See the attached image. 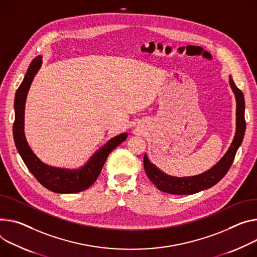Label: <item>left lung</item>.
<instances>
[{"label": "left lung", "mask_w": 257, "mask_h": 257, "mask_svg": "<svg viewBox=\"0 0 257 257\" xmlns=\"http://www.w3.org/2000/svg\"><path fill=\"white\" fill-rule=\"evenodd\" d=\"M229 85L235 93L237 101V128L229 149L220 161L208 171L190 177H175L162 172L153 163L150 162L147 155L144 158V166L146 173L150 180L157 188L167 194L172 195H192L203 190H207L216 184L228 171L234 162L236 153L243 142L246 122H245V100L243 92L235 85L234 81L229 77Z\"/></svg>", "instance_id": "1"}]
</instances>
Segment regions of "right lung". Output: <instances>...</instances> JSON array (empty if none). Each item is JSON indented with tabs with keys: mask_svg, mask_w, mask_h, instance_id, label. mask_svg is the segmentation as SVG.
Returning <instances> with one entry per match:
<instances>
[{
	"mask_svg": "<svg viewBox=\"0 0 257 257\" xmlns=\"http://www.w3.org/2000/svg\"><path fill=\"white\" fill-rule=\"evenodd\" d=\"M42 64V56H37L30 64L28 72L16 91L13 124V137L16 149L25 164L46 189L58 194H72L87 190L97 179L109 153L127 138V133L115 136L93 155L80 169L56 168L45 164L31 150L25 135V106L31 84Z\"/></svg>",
	"mask_w": 257,
	"mask_h": 257,
	"instance_id": "add662e5",
	"label": "right lung"
}]
</instances>
